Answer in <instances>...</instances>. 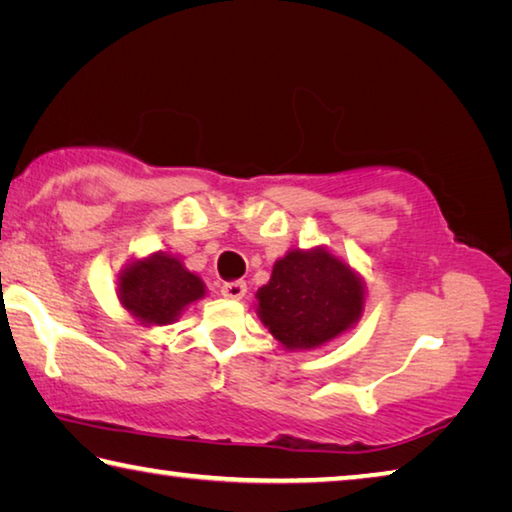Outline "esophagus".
Segmentation results:
<instances>
[{"label":"esophagus","instance_id":"1","mask_svg":"<svg viewBox=\"0 0 512 512\" xmlns=\"http://www.w3.org/2000/svg\"><path fill=\"white\" fill-rule=\"evenodd\" d=\"M246 291H248L246 282H241V280L221 284V296L223 298H230V300H241V298L246 296Z\"/></svg>","mask_w":512,"mask_h":512}]
</instances>
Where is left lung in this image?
Returning <instances> with one entry per match:
<instances>
[{"mask_svg": "<svg viewBox=\"0 0 512 512\" xmlns=\"http://www.w3.org/2000/svg\"><path fill=\"white\" fill-rule=\"evenodd\" d=\"M361 311V280L325 248L291 250L277 259L271 280L257 291L259 318L289 350L336 339L357 323Z\"/></svg>", "mask_w": 512, "mask_h": 512, "instance_id": "1", "label": "left lung"}]
</instances>
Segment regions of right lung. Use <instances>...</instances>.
Returning <instances> with one entry per match:
<instances>
[{
    "label": "right lung",
    "instance_id": "obj_1",
    "mask_svg": "<svg viewBox=\"0 0 512 512\" xmlns=\"http://www.w3.org/2000/svg\"><path fill=\"white\" fill-rule=\"evenodd\" d=\"M117 296L140 323L169 325L187 305L205 296V284L178 257L155 253L121 271Z\"/></svg>",
    "mask_w": 512,
    "mask_h": 512
}]
</instances>
